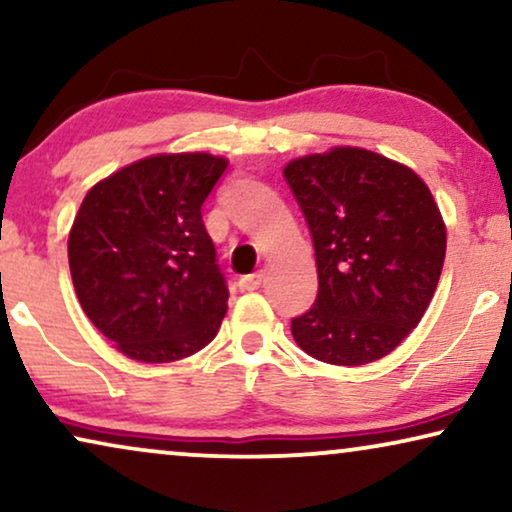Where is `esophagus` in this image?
<instances>
[{"mask_svg":"<svg viewBox=\"0 0 512 512\" xmlns=\"http://www.w3.org/2000/svg\"><path fill=\"white\" fill-rule=\"evenodd\" d=\"M240 289L242 291H256L258 286L263 284V272H251V275H244V277H240Z\"/></svg>","mask_w":512,"mask_h":512,"instance_id":"obj_1","label":"esophagus"}]
</instances>
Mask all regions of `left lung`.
Wrapping results in <instances>:
<instances>
[{
  "label": "left lung",
  "instance_id": "8db88e82",
  "mask_svg": "<svg viewBox=\"0 0 512 512\" xmlns=\"http://www.w3.org/2000/svg\"><path fill=\"white\" fill-rule=\"evenodd\" d=\"M284 179L310 228L319 291L291 319L298 347L363 366L401 345L424 317L445 261V223L410 167L335 146L291 160Z\"/></svg>",
  "mask_w": 512,
  "mask_h": 512
}]
</instances>
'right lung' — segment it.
<instances>
[{"mask_svg":"<svg viewBox=\"0 0 512 512\" xmlns=\"http://www.w3.org/2000/svg\"><path fill=\"white\" fill-rule=\"evenodd\" d=\"M228 160L163 153L90 188L69 233V270L95 328L144 363L186 359L214 340L226 277L202 202Z\"/></svg>","mask_w":512,"mask_h":512,"instance_id":"obj_1","label":"right lung"}]
</instances>
